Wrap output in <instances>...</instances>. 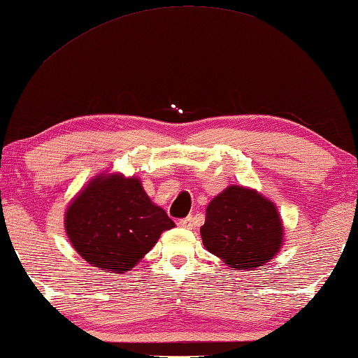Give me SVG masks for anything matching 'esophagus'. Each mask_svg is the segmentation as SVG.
<instances>
[{
    "label": "esophagus",
    "instance_id": "34e87169",
    "mask_svg": "<svg viewBox=\"0 0 358 358\" xmlns=\"http://www.w3.org/2000/svg\"><path fill=\"white\" fill-rule=\"evenodd\" d=\"M178 224H179L180 227H185V229H192V227L195 226V224H194V217H192V216L182 217V220H179Z\"/></svg>",
    "mask_w": 358,
    "mask_h": 358
}]
</instances>
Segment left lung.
<instances>
[{"label":"left lung","instance_id":"left-lung-1","mask_svg":"<svg viewBox=\"0 0 358 358\" xmlns=\"http://www.w3.org/2000/svg\"><path fill=\"white\" fill-rule=\"evenodd\" d=\"M201 241L227 266L252 271L266 265L284 241L281 216L257 190L229 185L206 206Z\"/></svg>","mask_w":358,"mask_h":358}]
</instances>
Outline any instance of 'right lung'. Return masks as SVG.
<instances>
[{"instance_id": "add662e5", "label": "right lung", "mask_w": 358, "mask_h": 358, "mask_svg": "<svg viewBox=\"0 0 358 358\" xmlns=\"http://www.w3.org/2000/svg\"><path fill=\"white\" fill-rule=\"evenodd\" d=\"M67 237L77 253L103 271L126 273L152 250L174 221L150 200L137 178L100 174L67 206Z\"/></svg>"}]
</instances>
